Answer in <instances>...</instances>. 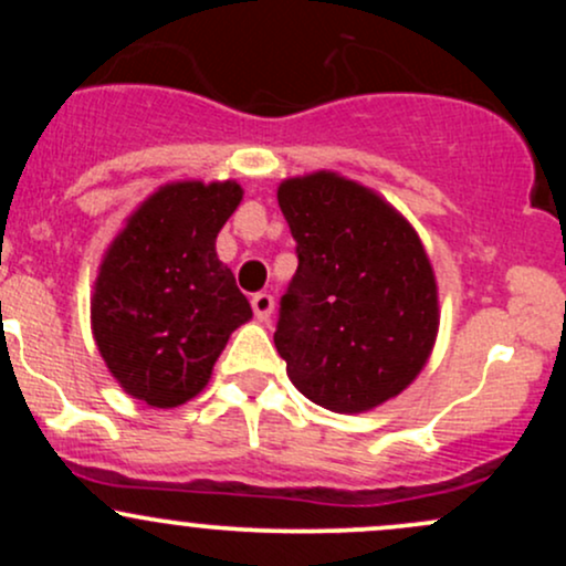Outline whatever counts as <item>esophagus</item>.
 <instances>
[{"instance_id": "34e87169", "label": "esophagus", "mask_w": 566, "mask_h": 566, "mask_svg": "<svg viewBox=\"0 0 566 566\" xmlns=\"http://www.w3.org/2000/svg\"><path fill=\"white\" fill-rule=\"evenodd\" d=\"M252 311H255V316L261 322H269L271 314H274V297L269 295V292H255L252 295Z\"/></svg>"}]
</instances>
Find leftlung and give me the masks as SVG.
Here are the masks:
<instances>
[{
	"label": "left lung",
	"mask_w": 566,
	"mask_h": 566,
	"mask_svg": "<svg viewBox=\"0 0 566 566\" xmlns=\"http://www.w3.org/2000/svg\"><path fill=\"white\" fill-rule=\"evenodd\" d=\"M297 271L274 343L303 396L365 412L405 391L431 354L437 282L418 233L365 186L316 172L279 186Z\"/></svg>",
	"instance_id": "1"
}]
</instances>
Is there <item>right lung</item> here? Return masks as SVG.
Masks as SVG:
<instances>
[{
	"instance_id": "obj_1",
	"label": "right lung",
	"mask_w": 566,
	"mask_h": 566,
	"mask_svg": "<svg viewBox=\"0 0 566 566\" xmlns=\"http://www.w3.org/2000/svg\"><path fill=\"white\" fill-rule=\"evenodd\" d=\"M242 201L226 184H172L143 201L101 265L93 333L122 388L178 407L210 380L229 335L252 316L216 239Z\"/></svg>"
}]
</instances>
